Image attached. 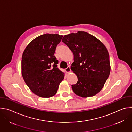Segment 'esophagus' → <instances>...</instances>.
Masks as SVG:
<instances>
[{
  "label": "esophagus",
  "instance_id": "1",
  "mask_svg": "<svg viewBox=\"0 0 132 132\" xmlns=\"http://www.w3.org/2000/svg\"><path fill=\"white\" fill-rule=\"evenodd\" d=\"M65 71L67 73H68V72H70L71 71V69H70V66H68L66 69H65Z\"/></svg>",
  "mask_w": 132,
  "mask_h": 132
}]
</instances>
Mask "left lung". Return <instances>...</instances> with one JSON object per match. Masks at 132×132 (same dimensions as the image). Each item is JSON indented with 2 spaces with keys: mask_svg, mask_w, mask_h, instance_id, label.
<instances>
[{
  "mask_svg": "<svg viewBox=\"0 0 132 132\" xmlns=\"http://www.w3.org/2000/svg\"><path fill=\"white\" fill-rule=\"evenodd\" d=\"M62 42L74 56L70 68L77 75L78 81L71 85L73 91L83 98L95 96L102 89L110 73L106 48L96 37L84 31L65 35Z\"/></svg>",
  "mask_w": 132,
  "mask_h": 132,
  "instance_id": "left-lung-1",
  "label": "left lung"
}]
</instances>
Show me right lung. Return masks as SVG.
Returning <instances> with one entry per match:
<instances>
[{
    "mask_svg": "<svg viewBox=\"0 0 132 132\" xmlns=\"http://www.w3.org/2000/svg\"><path fill=\"white\" fill-rule=\"evenodd\" d=\"M63 35L44 34L32 40L24 50L21 61L23 78L36 95L50 98L57 91L64 73L57 67L54 55Z\"/></svg>",
    "mask_w": 132,
    "mask_h": 132,
    "instance_id": "right-lung-1",
    "label": "right lung"
}]
</instances>
